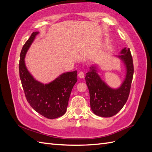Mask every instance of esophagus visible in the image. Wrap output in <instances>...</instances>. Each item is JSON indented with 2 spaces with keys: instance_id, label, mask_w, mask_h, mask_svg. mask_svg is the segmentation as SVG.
Returning <instances> with one entry per match:
<instances>
[{
  "instance_id": "34e87169",
  "label": "esophagus",
  "mask_w": 152,
  "mask_h": 152,
  "mask_svg": "<svg viewBox=\"0 0 152 152\" xmlns=\"http://www.w3.org/2000/svg\"><path fill=\"white\" fill-rule=\"evenodd\" d=\"M78 76H79L80 78H83V77H84V73H83V72L80 71L78 73Z\"/></svg>"
}]
</instances>
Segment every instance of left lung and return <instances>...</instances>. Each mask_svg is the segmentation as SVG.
I'll return each instance as SVG.
<instances>
[{
	"label": "left lung",
	"instance_id": "left-lung-1",
	"mask_svg": "<svg viewBox=\"0 0 152 152\" xmlns=\"http://www.w3.org/2000/svg\"><path fill=\"white\" fill-rule=\"evenodd\" d=\"M117 57L122 60L126 68V77L118 89L109 87L96 72V67L92 66L86 73V81L90 95L91 110L102 117H111L121 111L126 103L129 94L134 68L129 48H124Z\"/></svg>",
	"mask_w": 152,
	"mask_h": 152
}]
</instances>
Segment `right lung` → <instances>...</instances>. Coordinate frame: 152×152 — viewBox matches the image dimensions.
I'll return each mask as SVG.
<instances>
[{
    "instance_id": "right-lung-1",
    "label": "right lung",
    "mask_w": 152,
    "mask_h": 152,
    "mask_svg": "<svg viewBox=\"0 0 152 152\" xmlns=\"http://www.w3.org/2000/svg\"><path fill=\"white\" fill-rule=\"evenodd\" d=\"M38 34V31L33 32L23 45L19 66L20 79L30 106L45 117L54 119L65 113L70 93L77 82V71L63 73L48 84L35 80L26 69L24 58Z\"/></svg>"
}]
</instances>
